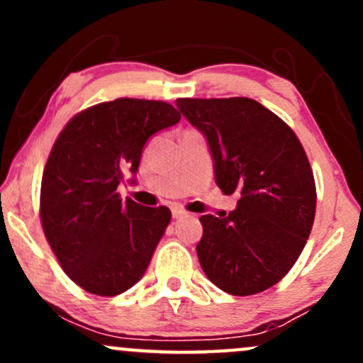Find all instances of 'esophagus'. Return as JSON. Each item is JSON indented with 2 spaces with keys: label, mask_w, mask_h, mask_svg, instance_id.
<instances>
[{
  "label": "esophagus",
  "mask_w": 363,
  "mask_h": 363,
  "mask_svg": "<svg viewBox=\"0 0 363 363\" xmlns=\"http://www.w3.org/2000/svg\"><path fill=\"white\" fill-rule=\"evenodd\" d=\"M186 215H187V211L182 210V208H179V206H174L172 208V216H174V218H182V216H186Z\"/></svg>",
  "instance_id": "34e87169"
}]
</instances>
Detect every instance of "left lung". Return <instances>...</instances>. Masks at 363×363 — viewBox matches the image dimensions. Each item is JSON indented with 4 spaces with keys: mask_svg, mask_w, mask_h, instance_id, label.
<instances>
[{
    "mask_svg": "<svg viewBox=\"0 0 363 363\" xmlns=\"http://www.w3.org/2000/svg\"><path fill=\"white\" fill-rule=\"evenodd\" d=\"M176 106L206 138L223 194H240L228 215L199 218V264L227 294H259L290 272L309 239V158L291 128L252 99H177Z\"/></svg>",
    "mask_w": 363,
    "mask_h": 363,
    "instance_id": "1",
    "label": "left lung"
}]
</instances>
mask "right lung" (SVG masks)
I'll return each instance as SVG.
<instances>
[{
  "instance_id": "1",
  "label": "right lung",
  "mask_w": 363,
  "mask_h": 363,
  "mask_svg": "<svg viewBox=\"0 0 363 363\" xmlns=\"http://www.w3.org/2000/svg\"><path fill=\"white\" fill-rule=\"evenodd\" d=\"M179 121L167 102L116 99L82 111L57 136L43 174L40 222L61 268L89 294L114 297L147 272L172 215L123 201L118 186L136 174L150 136Z\"/></svg>"
}]
</instances>
